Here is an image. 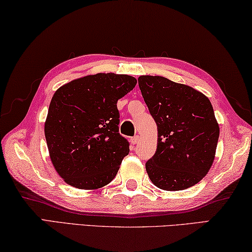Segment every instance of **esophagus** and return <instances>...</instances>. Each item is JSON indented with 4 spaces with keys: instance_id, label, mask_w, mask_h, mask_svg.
<instances>
[{
    "instance_id": "obj_1",
    "label": "esophagus",
    "mask_w": 252,
    "mask_h": 252,
    "mask_svg": "<svg viewBox=\"0 0 252 252\" xmlns=\"http://www.w3.org/2000/svg\"><path fill=\"white\" fill-rule=\"evenodd\" d=\"M138 142H139V136L138 135H136V136H134V137L130 138V143L133 144V145H135V144H137Z\"/></svg>"
}]
</instances>
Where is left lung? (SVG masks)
Here are the masks:
<instances>
[{
  "mask_svg": "<svg viewBox=\"0 0 252 252\" xmlns=\"http://www.w3.org/2000/svg\"><path fill=\"white\" fill-rule=\"evenodd\" d=\"M138 86L158 125V148L146 162L152 182L165 191L199 183L213 163L219 125L209 98L159 76H141Z\"/></svg>",
  "mask_w": 252,
  "mask_h": 252,
  "instance_id": "left-lung-1",
  "label": "left lung"
}]
</instances>
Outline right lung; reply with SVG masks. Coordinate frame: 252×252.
I'll list each match as a JSON object with an SVG mask.
<instances>
[{
	"label": "right lung",
	"instance_id": "obj_1",
	"mask_svg": "<svg viewBox=\"0 0 252 252\" xmlns=\"http://www.w3.org/2000/svg\"><path fill=\"white\" fill-rule=\"evenodd\" d=\"M137 84L134 77L97 73L72 80L53 94L44 134L53 166L65 183L94 189L110 183L129 143L119 134L118 99Z\"/></svg>",
	"mask_w": 252,
	"mask_h": 252
}]
</instances>
